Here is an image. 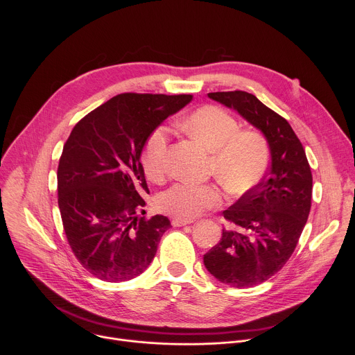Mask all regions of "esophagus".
Instances as JSON below:
<instances>
[{"instance_id": "esophagus-1", "label": "esophagus", "mask_w": 355, "mask_h": 355, "mask_svg": "<svg viewBox=\"0 0 355 355\" xmlns=\"http://www.w3.org/2000/svg\"><path fill=\"white\" fill-rule=\"evenodd\" d=\"M171 223H173L174 227H181V226H187V225L192 223V220H185V219H177V218H174V219L171 220Z\"/></svg>"}]
</instances>
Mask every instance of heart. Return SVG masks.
Segmentation results:
<instances>
[{
  "label": "heart",
  "mask_w": 355,
  "mask_h": 355,
  "mask_svg": "<svg viewBox=\"0 0 355 355\" xmlns=\"http://www.w3.org/2000/svg\"><path fill=\"white\" fill-rule=\"evenodd\" d=\"M187 130L209 151L211 170L239 193L254 187L270 164L268 140L257 129H240L239 121L216 105L193 111L185 121ZM170 129L155 128L141 150V167L151 181L164 178L168 168ZM223 192L216 184L177 182L157 196V208L177 219H192L202 212L219 207Z\"/></svg>",
  "instance_id": "heart-1"
}]
</instances>
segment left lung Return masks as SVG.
<instances>
[{
  "label": "left lung",
  "mask_w": 355,
  "mask_h": 355,
  "mask_svg": "<svg viewBox=\"0 0 355 355\" xmlns=\"http://www.w3.org/2000/svg\"><path fill=\"white\" fill-rule=\"evenodd\" d=\"M234 108L268 140L271 166L260 184L223 211L229 227L204 256L207 270L234 288L259 285L289 260L312 205V171L305 148L285 118L245 91L209 92Z\"/></svg>",
  "instance_id": "8db88e82"
}]
</instances>
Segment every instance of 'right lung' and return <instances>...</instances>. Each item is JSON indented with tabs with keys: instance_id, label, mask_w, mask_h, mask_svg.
Segmentation results:
<instances>
[{
	"instance_id": "right-lung-1",
	"label": "right lung",
	"mask_w": 355,
	"mask_h": 355,
	"mask_svg": "<svg viewBox=\"0 0 355 355\" xmlns=\"http://www.w3.org/2000/svg\"><path fill=\"white\" fill-rule=\"evenodd\" d=\"M191 94H119L80 119L64 143L58 200L67 241L95 278L129 281L155 259L168 218H146L140 153L150 132Z\"/></svg>"
}]
</instances>
